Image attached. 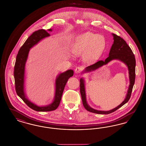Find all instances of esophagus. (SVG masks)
Wrapping results in <instances>:
<instances>
[{"mask_svg":"<svg viewBox=\"0 0 146 146\" xmlns=\"http://www.w3.org/2000/svg\"><path fill=\"white\" fill-rule=\"evenodd\" d=\"M82 68L81 67H76L74 70V72L76 74H79L82 72Z\"/></svg>","mask_w":146,"mask_h":146,"instance_id":"34e87169","label":"esophagus"}]
</instances>
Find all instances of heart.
Returning <instances> with one entry per match:
<instances>
[{"instance_id":"b5f03b06","label":"heart","mask_w":146,"mask_h":146,"mask_svg":"<svg viewBox=\"0 0 146 146\" xmlns=\"http://www.w3.org/2000/svg\"><path fill=\"white\" fill-rule=\"evenodd\" d=\"M105 38L102 35L86 33L78 36L73 44L72 52L75 55L85 52V58L88 61L97 60L105 49Z\"/></svg>"}]
</instances>
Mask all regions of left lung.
<instances>
[{"label":"left lung","instance_id":"8db88e82","mask_svg":"<svg viewBox=\"0 0 146 146\" xmlns=\"http://www.w3.org/2000/svg\"><path fill=\"white\" fill-rule=\"evenodd\" d=\"M112 35L113 36L114 41L109 52V56L105 59V61L99 60L95 64L88 66L86 68V70L85 71L89 72L91 70H96L99 68V67L103 66V65L107 64L108 62H109L112 60H119L123 62L128 66L129 74L130 85L129 86L128 93L127 94L126 98L120 105H118L116 108L110 111H99L94 110L88 105L86 99L84 81L82 78H81L80 80V91L82 96V104L86 110L95 113L107 115L111 113L114 111H116L117 109L122 107L123 105H124L126 103L128 102L131 97L133 88L134 85L136 66V60L135 58L134 54L131 48L126 43V42L124 41V39H123L122 37L115 34H112Z\"/></svg>","mask_w":146,"mask_h":146}]
</instances>
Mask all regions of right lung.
Here are the masks:
<instances>
[{"label": "right lung", "mask_w": 146, "mask_h": 146, "mask_svg": "<svg viewBox=\"0 0 146 146\" xmlns=\"http://www.w3.org/2000/svg\"><path fill=\"white\" fill-rule=\"evenodd\" d=\"M48 31H52L51 29ZM50 36V34L44 29H40L34 32L24 42L18 52L16 62L14 67V78L16 92L18 96L23 100L24 102L33 110L37 111H51L56 110L60 104L61 97L65 85L68 79L73 76V70H69L58 75L55 82V98L52 103L46 106H38L30 102L25 97L24 92V70L25 64L28 58L30 49L41 41L43 38Z\"/></svg>", "instance_id": "1"}]
</instances>
